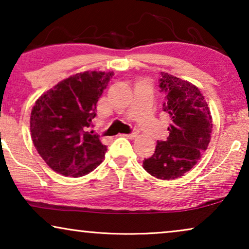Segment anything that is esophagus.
<instances>
[{"mask_svg":"<svg viewBox=\"0 0 249 249\" xmlns=\"http://www.w3.org/2000/svg\"><path fill=\"white\" fill-rule=\"evenodd\" d=\"M121 136H124V137H127L129 139H134L136 136H137V132H132V134H124Z\"/></svg>","mask_w":249,"mask_h":249,"instance_id":"34e87169","label":"esophagus"}]
</instances>
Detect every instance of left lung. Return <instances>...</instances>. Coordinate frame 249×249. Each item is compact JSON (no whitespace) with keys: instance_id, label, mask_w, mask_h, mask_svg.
Listing matches in <instances>:
<instances>
[{"instance_id":"8db88e82","label":"left lung","mask_w":249,"mask_h":249,"mask_svg":"<svg viewBox=\"0 0 249 249\" xmlns=\"http://www.w3.org/2000/svg\"><path fill=\"white\" fill-rule=\"evenodd\" d=\"M163 111L171 119L166 142H158L154 154L142 161L149 175L173 180L190 171L209 147L212 115L199 88L189 81L161 72Z\"/></svg>"}]
</instances>
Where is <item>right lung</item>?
<instances>
[{
	"mask_svg": "<svg viewBox=\"0 0 249 249\" xmlns=\"http://www.w3.org/2000/svg\"><path fill=\"white\" fill-rule=\"evenodd\" d=\"M114 72L85 71L70 76L35 102L30 132L38 154L64 177L86 176L103 162L107 146L93 135L96 104Z\"/></svg>",
	"mask_w": 249,
	"mask_h": 249,
	"instance_id": "add662e5",
	"label": "right lung"
}]
</instances>
